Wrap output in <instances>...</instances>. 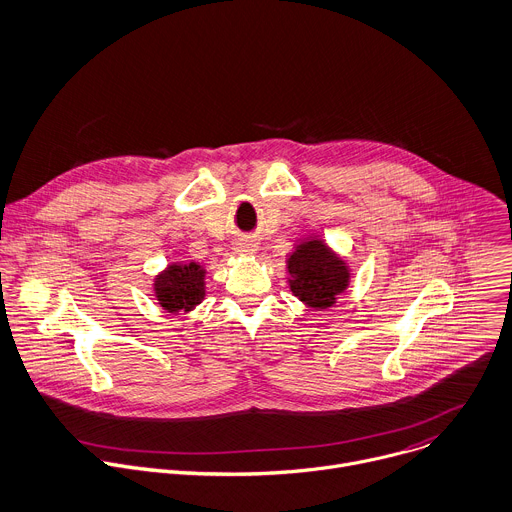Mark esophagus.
Instances as JSON below:
<instances>
[{
  "instance_id": "1",
  "label": "esophagus",
  "mask_w": 512,
  "mask_h": 512,
  "mask_svg": "<svg viewBox=\"0 0 512 512\" xmlns=\"http://www.w3.org/2000/svg\"><path fill=\"white\" fill-rule=\"evenodd\" d=\"M256 242L252 240V238H246V236H240V238H236L234 242H232V252L236 254V256H252V254H256Z\"/></svg>"
}]
</instances>
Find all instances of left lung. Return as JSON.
<instances>
[{"label":"left lung","instance_id":"left-lung-1","mask_svg":"<svg viewBox=\"0 0 512 512\" xmlns=\"http://www.w3.org/2000/svg\"><path fill=\"white\" fill-rule=\"evenodd\" d=\"M292 294L313 311H325L349 288L351 268L323 238L300 240L286 258Z\"/></svg>","mask_w":512,"mask_h":512}]
</instances>
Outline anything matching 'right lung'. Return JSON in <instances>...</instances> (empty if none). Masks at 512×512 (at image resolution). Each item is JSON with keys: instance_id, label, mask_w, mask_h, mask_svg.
<instances>
[{"instance_id": "add662e5", "label": "right lung", "mask_w": 512, "mask_h": 512, "mask_svg": "<svg viewBox=\"0 0 512 512\" xmlns=\"http://www.w3.org/2000/svg\"><path fill=\"white\" fill-rule=\"evenodd\" d=\"M206 266L199 262H171L153 278V294L171 315L191 313L206 298Z\"/></svg>"}]
</instances>
